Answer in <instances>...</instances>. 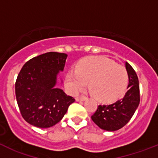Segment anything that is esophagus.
<instances>
[{"label": "esophagus", "mask_w": 158, "mask_h": 158, "mask_svg": "<svg viewBox=\"0 0 158 158\" xmlns=\"http://www.w3.org/2000/svg\"><path fill=\"white\" fill-rule=\"evenodd\" d=\"M87 100V97L85 96H77L76 97V101L79 102V101H85V100Z\"/></svg>", "instance_id": "34e87169"}]
</instances>
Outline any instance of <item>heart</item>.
<instances>
[{
  "mask_svg": "<svg viewBox=\"0 0 158 158\" xmlns=\"http://www.w3.org/2000/svg\"><path fill=\"white\" fill-rule=\"evenodd\" d=\"M66 86L72 93L87 87L100 101L117 100L126 91L128 74L126 69L104 57H86L78 62L76 70L69 71L65 77Z\"/></svg>",
  "mask_w": 158,
  "mask_h": 158,
  "instance_id": "heart-1",
  "label": "heart"
}]
</instances>
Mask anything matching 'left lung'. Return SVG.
Wrapping results in <instances>:
<instances>
[{
    "label": "left lung",
    "instance_id": "1",
    "mask_svg": "<svg viewBox=\"0 0 158 158\" xmlns=\"http://www.w3.org/2000/svg\"><path fill=\"white\" fill-rule=\"evenodd\" d=\"M128 74L127 91L123 98L110 105H99L92 115V120L102 130L115 131L130 121L140 102L139 82L136 73L127 62H125Z\"/></svg>",
    "mask_w": 158,
    "mask_h": 158
}]
</instances>
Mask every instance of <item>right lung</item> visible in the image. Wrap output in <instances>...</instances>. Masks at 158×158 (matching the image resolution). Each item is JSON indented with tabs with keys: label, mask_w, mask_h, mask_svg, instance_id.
<instances>
[{
	"label": "right lung",
	"mask_w": 158,
	"mask_h": 158,
	"mask_svg": "<svg viewBox=\"0 0 158 158\" xmlns=\"http://www.w3.org/2000/svg\"><path fill=\"white\" fill-rule=\"evenodd\" d=\"M67 54L48 52L23 65L16 81V97L22 116L29 124L48 128L62 120L74 98L56 88Z\"/></svg>",
	"instance_id": "right-lung-1"
}]
</instances>
